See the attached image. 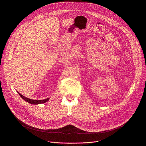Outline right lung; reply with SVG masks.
Returning a JSON list of instances; mask_svg holds the SVG:
<instances>
[{
  "label": "right lung",
  "mask_w": 146,
  "mask_h": 146,
  "mask_svg": "<svg viewBox=\"0 0 146 146\" xmlns=\"http://www.w3.org/2000/svg\"><path fill=\"white\" fill-rule=\"evenodd\" d=\"M18 94L20 95V96L24 100H25V101H27V102L31 103V104H33V105H38V104H41V103H46V102H47L49 100V98L46 99H43V100H33V99H31L27 98H25V96H24L23 95H22L20 93L18 92Z\"/></svg>",
  "instance_id": "add662e5"
}]
</instances>
